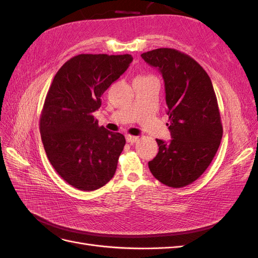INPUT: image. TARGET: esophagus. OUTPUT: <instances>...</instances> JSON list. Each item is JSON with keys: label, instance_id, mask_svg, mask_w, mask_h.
<instances>
[{"label": "esophagus", "instance_id": "obj_1", "mask_svg": "<svg viewBox=\"0 0 258 258\" xmlns=\"http://www.w3.org/2000/svg\"><path fill=\"white\" fill-rule=\"evenodd\" d=\"M139 140L138 137H135V136H126V141L128 143H136Z\"/></svg>", "mask_w": 258, "mask_h": 258}]
</instances>
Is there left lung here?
Instances as JSON below:
<instances>
[{
    "mask_svg": "<svg viewBox=\"0 0 258 258\" xmlns=\"http://www.w3.org/2000/svg\"><path fill=\"white\" fill-rule=\"evenodd\" d=\"M141 57L162 74L172 137L169 143L156 139L159 151L148 168L160 183L181 188L202 175L220 147L223 124L215 91L205 69L188 54L158 48Z\"/></svg>",
    "mask_w": 258,
    "mask_h": 258,
    "instance_id": "obj_1",
    "label": "left lung"
}]
</instances>
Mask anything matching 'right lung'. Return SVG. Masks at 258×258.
I'll use <instances>...</instances> for the list:
<instances>
[{"label": "right lung", "mask_w": 258, "mask_h": 258, "mask_svg": "<svg viewBox=\"0 0 258 258\" xmlns=\"http://www.w3.org/2000/svg\"><path fill=\"white\" fill-rule=\"evenodd\" d=\"M132 59L128 53L77 54L59 69L46 95L40 117L44 150L56 172L77 189L96 190L115 174L126 139L100 127L93 112Z\"/></svg>", "instance_id": "right-lung-1"}]
</instances>
